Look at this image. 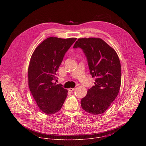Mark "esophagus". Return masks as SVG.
Here are the masks:
<instances>
[{"instance_id": "esophagus-1", "label": "esophagus", "mask_w": 146, "mask_h": 146, "mask_svg": "<svg viewBox=\"0 0 146 146\" xmlns=\"http://www.w3.org/2000/svg\"><path fill=\"white\" fill-rule=\"evenodd\" d=\"M75 88H69L68 89V90L69 91H70V92H72V91H74V90H75Z\"/></svg>"}]
</instances>
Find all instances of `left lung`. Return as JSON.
Returning <instances> with one entry per match:
<instances>
[{
    "label": "left lung",
    "mask_w": 146,
    "mask_h": 146,
    "mask_svg": "<svg viewBox=\"0 0 146 146\" xmlns=\"http://www.w3.org/2000/svg\"><path fill=\"white\" fill-rule=\"evenodd\" d=\"M74 48L83 50L90 73L96 78L95 85L88 89L81 100L82 107L88 113L105 112L117 97L121 82V69L116 51L100 38H79Z\"/></svg>",
    "instance_id": "left-lung-1"
}]
</instances>
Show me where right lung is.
<instances>
[{"label": "right lung", "instance_id": "right-lung-1", "mask_svg": "<svg viewBox=\"0 0 146 146\" xmlns=\"http://www.w3.org/2000/svg\"><path fill=\"white\" fill-rule=\"evenodd\" d=\"M76 40L48 38L31 57L28 68L29 89L38 107L47 115L59 111L67 96V90L53 81L66 52Z\"/></svg>", "mask_w": 146, "mask_h": 146}]
</instances>
